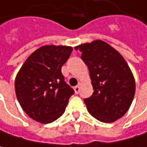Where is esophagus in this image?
I'll return each mask as SVG.
<instances>
[{
  "label": "esophagus",
  "mask_w": 147,
  "mask_h": 147,
  "mask_svg": "<svg viewBox=\"0 0 147 147\" xmlns=\"http://www.w3.org/2000/svg\"><path fill=\"white\" fill-rule=\"evenodd\" d=\"M74 90H75V93H76V94H78L79 91H80V87H79V85L75 86V87H74Z\"/></svg>",
  "instance_id": "34e87169"
}]
</instances>
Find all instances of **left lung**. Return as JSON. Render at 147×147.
Segmentation results:
<instances>
[{"label": "left lung", "instance_id": "obj_1", "mask_svg": "<svg viewBox=\"0 0 147 147\" xmlns=\"http://www.w3.org/2000/svg\"><path fill=\"white\" fill-rule=\"evenodd\" d=\"M90 70L92 96L84 99L89 113L111 123L129 109L135 94V80L124 57L108 43L97 39L75 47Z\"/></svg>", "mask_w": 147, "mask_h": 147}]
</instances>
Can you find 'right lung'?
<instances>
[{
  "label": "right lung",
  "instance_id": "add662e5",
  "mask_svg": "<svg viewBox=\"0 0 147 147\" xmlns=\"http://www.w3.org/2000/svg\"><path fill=\"white\" fill-rule=\"evenodd\" d=\"M73 49L67 45H43L34 51L18 71L14 88L25 113L40 123H51L65 111L74 90L61 72Z\"/></svg>",
  "mask_w": 147,
  "mask_h": 147
}]
</instances>
